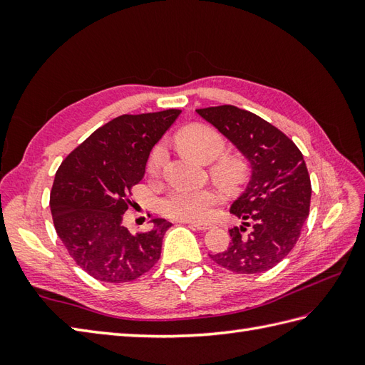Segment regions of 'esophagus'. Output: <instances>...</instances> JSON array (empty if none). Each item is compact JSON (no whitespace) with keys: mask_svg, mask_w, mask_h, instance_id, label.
Here are the masks:
<instances>
[{"mask_svg":"<svg viewBox=\"0 0 365 365\" xmlns=\"http://www.w3.org/2000/svg\"><path fill=\"white\" fill-rule=\"evenodd\" d=\"M187 224L190 227H195L197 230H208L213 227V224H210V222H187Z\"/></svg>","mask_w":365,"mask_h":365,"instance_id":"34e87169","label":"esophagus"}]
</instances>
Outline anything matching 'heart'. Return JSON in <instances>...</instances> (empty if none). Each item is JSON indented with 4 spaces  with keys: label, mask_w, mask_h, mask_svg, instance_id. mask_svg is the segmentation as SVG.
Segmentation results:
<instances>
[{
    "label": "heart",
    "mask_w": 365,
    "mask_h": 365,
    "mask_svg": "<svg viewBox=\"0 0 365 365\" xmlns=\"http://www.w3.org/2000/svg\"><path fill=\"white\" fill-rule=\"evenodd\" d=\"M175 143L183 150L195 155L202 161L217 158L224 149L226 141L218 130L207 123H192L177 131ZM168 160V149L165 144H157L147 160V173L152 177L160 175ZM213 178L222 187L234 188L243 182L246 175L245 163L237 157H220L210 168ZM220 192L213 188H173L163 196L158 210L163 216L174 221H204L220 202Z\"/></svg>",
    "instance_id": "heart-1"
}]
</instances>
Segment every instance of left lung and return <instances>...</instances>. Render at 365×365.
Segmentation results:
<instances>
[{
	"label": "left lung",
	"mask_w": 365,
	"mask_h": 365,
	"mask_svg": "<svg viewBox=\"0 0 365 365\" xmlns=\"http://www.w3.org/2000/svg\"><path fill=\"white\" fill-rule=\"evenodd\" d=\"M247 158L252 169L245 192L230 207L243 221L229 230L224 252L210 255L238 274L268 271L297 245L311 208V177L289 136L257 114L232 105L196 110Z\"/></svg>",
	"instance_id": "left-lung-1"
}]
</instances>
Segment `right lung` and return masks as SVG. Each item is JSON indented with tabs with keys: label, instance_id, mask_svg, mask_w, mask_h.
Returning <instances> with one entry per match:
<instances>
[{
	"label": "right lung",
	"instance_id": "right-lung-1",
	"mask_svg": "<svg viewBox=\"0 0 365 365\" xmlns=\"http://www.w3.org/2000/svg\"><path fill=\"white\" fill-rule=\"evenodd\" d=\"M180 113L122 114L61 163L50 192L54 229L76 265L97 281L131 282L160 259L163 237L173 224L155 218L152 230L131 234L123 213L152 147Z\"/></svg>",
	"mask_w": 365,
	"mask_h": 365
}]
</instances>
